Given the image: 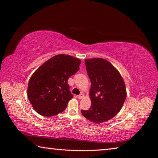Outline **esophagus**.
Masks as SVG:
<instances>
[{
  "instance_id": "esophagus-1",
  "label": "esophagus",
  "mask_w": 158,
  "mask_h": 158,
  "mask_svg": "<svg viewBox=\"0 0 158 158\" xmlns=\"http://www.w3.org/2000/svg\"><path fill=\"white\" fill-rule=\"evenodd\" d=\"M78 99H82L84 98V94H80V95H78Z\"/></svg>"
}]
</instances>
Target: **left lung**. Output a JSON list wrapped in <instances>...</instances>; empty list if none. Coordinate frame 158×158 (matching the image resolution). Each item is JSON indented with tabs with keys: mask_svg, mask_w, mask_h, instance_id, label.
<instances>
[{
	"mask_svg": "<svg viewBox=\"0 0 158 158\" xmlns=\"http://www.w3.org/2000/svg\"><path fill=\"white\" fill-rule=\"evenodd\" d=\"M91 81L92 105L82 114L89 121L101 123L114 117L121 109L127 97L125 84L119 72L109 61L101 58L85 60Z\"/></svg>",
	"mask_w": 158,
	"mask_h": 158,
	"instance_id": "obj_1",
	"label": "left lung"
}]
</instances>
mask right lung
Segmentation results:
<instances>
[{"instance_id": "obj_1", "label": "right lung", "mask_w": 158, "mask_h": 158, "mask_svg": "<svg viewBox=\"0 0 158 158\" xmlns=\"http://www.w3.org/2000/svg\"><path fill=\"white\" fill-rule=\"evenodd\" d=\"M81 60L66 55H57L40 66L30 79L27 97L33 108L44 117L64 111L73 95L68 80L79 70Z\"/></svg>"}]
</instances>
